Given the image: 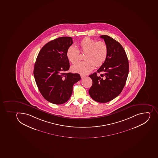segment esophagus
I'll list each match as a JSON object with an SVG mask.
<instances>
[{
    "label": "esophagus",
    "instance_id": "esophagus-1",
    "mask_svg": "<svg viewBox=\"0 0 158 158\" xmlns=\"http://www.w3.org/2000/svg\"><path fill=\"white\" fill-rule=\"evenodd\" d=\"M81 78H84V77H85V75H84V74H81Z\"/></svg>",
    "mask_w": 158,
    "mask_h": 158
}]
</instances>
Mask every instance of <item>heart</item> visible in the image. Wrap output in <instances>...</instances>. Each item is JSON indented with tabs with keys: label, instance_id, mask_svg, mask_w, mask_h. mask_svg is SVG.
<instances>
[{
	"label": "heart",
	"instance_id": "1",
	"mask_svg": "<svg viewBox=\"0 0 158 158\" xmlns=\"http://www.w3.org/2000/svg\"><path fill=\"white\" fill-rule=\"evenodd\" d=\"M80 52L85 53V60L80 61L72 67L73 72L85 74L93 70L95 66H101L107 59L108 49L106 43L97 41L89 37L83 39L78 44ZM67 59L73 64L79 60L80 52L74 46H70L66 51Z\"/></svg>",
	"mask_w": 158,
	"mask_h": 158
}]
</instances>
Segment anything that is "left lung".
<instances>
[{
    "label": "left lung",
    "mask_w": 158,
    "mask_h": 158,
    "mask_svg": "<svg viewBox=\"0 0 158 158\" xmlns=\"http://www.w3.org/2000/svg\"><path fill=\"white\" fill-rule=\"evenodd\" d=\"M108 49L107 59L98 73L89 75L93 81L89 93L95 101L107 103L118 96L125 86L129 73L126 52L119 43L107 35H102Z\"/></svg>",
    "instance_id": "8db88e82"
}]
</instances>
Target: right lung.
<instances>
[{
  "label": "right lung",
  "instance_id": "1",
  "mask_svg": "<svg viewBox=\"0 0 158 158\" xmlns=\"http://www.w3.org/2000/svg\"><path fill=\"white\" fill-rule=\"evenodd\" d=\"M73 43L70 37L49 42L42 48L35 64L34 76L39 90L46 100L54 104L69 100L73 85L81 79L78 73H66L70 67L66 51Z\"/></svg>",
  "mask_w": 158,
  "mask_h": 158
}]
</instances>
